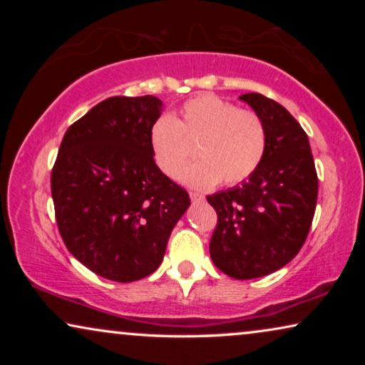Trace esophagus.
<instances>
[{
    "label": "esophagus",
    "mask_w": 365,
    "mask_h": 365,
    "mask_svg": "<svg viewBox=\"0 0 365 365\" xmlns=\"http://www.w3.org/2000/svg\"><path fill=\"white\" fill-rule=\"evenodd\" d=\"M189 196H191L192 201H204V196H202V194H199V192L191 191V192H189Z\"/></svg>",
    "instance_id": "1"
}]
</instances>
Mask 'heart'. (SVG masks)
I'll use <instances>...</instances> for the list:
<instances>
[{
    "label": "heart",
    "mask_w": 365,
    "mask_h": 365,
    "mask_svg": "<svg viewBox=\"0 0 365 365\" xmlns=\"http://www.w3.org/2000/svg\"><path fill=\"white\" fill-rule=\"evenodd\" d=\"M196 144L199 158L184 174L194 187L246 181L261 166L267 149V131L261 116L237 109L226 99L202 94L181 106L179 118L161 114L149 129V146L156 166L168 178H181Z\"/></svg>",
    "instance_id": "1"
}]
</instances>
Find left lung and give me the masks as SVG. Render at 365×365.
<instances>
[{
	"instance_id": "8db88e82",
	"label": "left lung",
	"mask_w": 365,
	"mask_h": 365,
	"mask_svg": "<svg viewBox=\"0 0 365 365\" xmlns=\"http://www.w3.org/2000/svg\"><path fill=\"white\" fill-rule=\"evenodd\" d=\"M267 131L261 166L247 181L207 196L216 209L209 252L229 277L256 279L291 262L311 229L317 173L304 129L281 104L259 93L241 94Z\"/></svg>"
}]
</instances>
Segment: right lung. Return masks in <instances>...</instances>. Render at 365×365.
Wrapping results in <instances>:
<instances>
[{
  "instance_id": "1",
  "label": "right lung",
  "mask_w": 365,
  "mask_h": 365,
  "mask_svg": "<svg viewBox=\"0 0 365 365\" xmlns=\"http://www.w3.org/2000/svg\"><path fill=\"white\" fill-rule=\"evenodd\" d=\"M161 109L149 94L104 99L68 128L53 166L59 234L79 262L109 281L156 271L191 204L154 163L149 129Z\"/></svg>"
}]
</instances>
